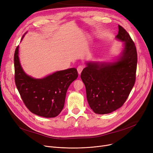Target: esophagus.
Listing matches in <instances>:
<instances>
[{
	"label": "esophagus",
	"instance_id": "obj_1",
	"mask_svg": "<svg viewBox=\"0 0 153 153\" xmlns=\"http://www.w3.org/2000/svg\"><path fill=\"white\" fill-rule=\"evenodd\" d=\"M84 66H82V65H80V66H79L77 67V72H78L79 74H81V73L82 72V70L84 69Z\"/></svg>",
	"mask_w": 153,
	"mask_h": 153
}]
</instances>
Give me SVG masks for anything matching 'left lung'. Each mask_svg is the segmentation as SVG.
I'll return each mask as SVG.
<instances>
[{
    "label": "left lung",
    "instance_id": "left-lung-1",
    "mask_svg": "<svg viewBox=\"0 0 153 153\" xmlns=\"http://www.w3.org/2000/svg\"><path fill=\"white\" fill-rule=\"evenodd\" d=\"M116 38L124 42L118 61L114 63L87 62L81 77L85 86L87 102L97 114H107L121 107L134 85L137 51L128 32L118 25Z\"/></svg>",
    "mask_w": 153,
    "mask_h": 153
}]
</instances>
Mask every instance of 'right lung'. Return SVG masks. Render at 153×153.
Masks as SVG:
<instances>
[{"label": "right lung", "instance_id": "1", "mask_svg": "<svg viewBox=\"0 0 153 153\" xmlns=\"http://www.w3.org/2000/svg\"><path fill=\"white\" fill-rule=\"evenodd\" d=\"M14 68L15 85L27 108L40 117H57L64 107L69 86L78 77L77 69L70 68L43 79H34L27 75L22 68L19 46L14 53Z\"/></svg>", "mask_w": 153, "mask_h": 153}]
</instances>
